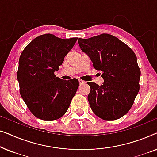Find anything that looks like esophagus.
Here are the masks:
<instances>
[{"label": "esophagus", "mask_w": 157, "mask_h": 157, "mask_svg": "<svg viewBox=\"0 0 157 157\" xmlns=\"http://www.w3.org/2000/svg\"><path fill=\"white\" fill-rule=\"evenodd\" d=\"M78 82H79V84H80V85H82V84H84V83H86L85 81H83V80H81V79H79Z\"/></svg>", "instance_id": "1"}]
</instances>
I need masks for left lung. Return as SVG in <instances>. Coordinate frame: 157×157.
I'll use <instances>...</instances> for the list:
<instances>
[{
	"label": "left lung",
	"mask_w": 157,
	"mask_h": 157,
	"mask_svg": "<svg viewBox=\"0 0 157 157\" xmlns=\"http://www.w3.org/2000/svg\"><path fill=\"white\" fill-rule=\"evenodd\" d=\"M96 70L101 71L104 83L88 82L91 91L88 101L93 112L101 119L116 120L128 113L139 91V69L136 55L115 36L104 33L78 38Z\"/></svg>",
	"instance_id": "8db88e82"
}]
</instances>
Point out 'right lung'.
I'll return each mask as SVG.
<instances>
[{"label":"right lung","instance_id":"right-lung-1","mask_svg":"<svg viewBox=\"0 0 157 157\" xmlns=\"http://www.w3.org/2000/svg\"><path fill=\"white\" fill-rule=\"evenodd\" d=\"M77 38L61 39L44 34L33 39L21 53L17 78L21 97L38 119L52 121L65 114L78 89V79L55 76Z\"/></svg>","mask_w":157,"mask_h":157}]
</instances>
